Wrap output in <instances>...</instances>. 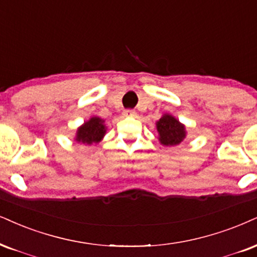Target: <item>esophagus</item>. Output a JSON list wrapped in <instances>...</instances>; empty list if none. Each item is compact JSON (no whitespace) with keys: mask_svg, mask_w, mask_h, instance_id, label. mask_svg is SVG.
I'll use <instances>...</instances> for the list:
<instances>
[{"mask_svg":"<svg viewBox=\"0 0 257 257\" xmlns=\"http://www.w3.org/2000/svg\"><path fill=\"white\" fill-rule=\"evenodd\" d=\"M123 115H125V116H134V115H136V110L135 109H125V110H123Z\"/></svg>","mask_w":257,"mask_h":257,"instance_id":"esophagus-1","label":"esophagus"}]
</instances>
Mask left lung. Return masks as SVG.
<instances>
[{
  "mask_svg": "<svg viewBox=\"0 0 257 257\" xmlns=\"http://www.w3.org/2000/svg\"><path fill=\"white\" fill-rule=\"evenodd\" d=\"M158 134H160V142L163 145H177L186 137L185 126L179 120L169 114L164 115L158 120L156 123Z\"/></svg>",
  "mask_w": 257,
  "mask_h": 257,
  "instance_id": "1",
  "label": "left lung"
}]
</instances>
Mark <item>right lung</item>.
I'll list each match as a JSON object with an SVG mask.
<instances>
[{
    "instance_id": "add662e5",
    "label": "right lung",
    "mask_w": 257,
    "mask_h": 257,
    "mask_svg": "<svg viewBox=\"0 0 257 257\" xmlns=\"http://www.w3.org/2000/svg\"><path fill=\"white\" fill-rule=\"evenodd\" d=\"M104 128L106 127L103 125V120L94 116L89 121L84 122V125H82L78 128L77 135H76V141L81 142L83 144L97 143L106 134V130Z\"/></svg>"
}]
</instances>
